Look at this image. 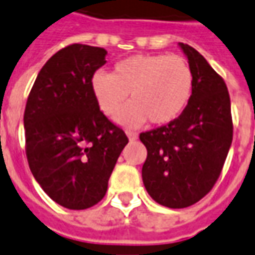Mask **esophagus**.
I'll use <instances>...</instances> for the list:
<instances>
[{"instance_id": "esophagus-1", "label": "esophagus", "mask_w": 255, "mask_h": 255, "mask_svg": "<svg viewBox=\"0 0 255 255\" xmlns=\"http://www.w3.org/2000/svg\"><path fill=\"white\" fill-rule=\"evenodd\" d=\"M126 136H128V139L130 140V141L137 140V133H134V131H126Z\"/></svg>"}]
</instances>
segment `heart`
Here are the masks:
<instances>
[{
    "instance_id": "1",
    "label": "heart",
    "mask_w": 255,
    "mask_h": 255,
    "mask_svg": "<svg viewBox=\"0 0 255 255\" xmlns=\"http://www.w3.org/2000/svg\"><path fill=\"white\" fill-rule=\"evenodd\" d=\"M91 90L108 116L117 114L127 94H131L132 104L115 118L119 125L137 128L147 119L154 125H167L188 107L194 91V73L181 56L134 54L119 61L112 74L94 73Z\"/></svg>"
}]
</instances>
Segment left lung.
Instances as JSON below:
<instances>
[{"mask_svg":"<svg viewBox=\"0 0 255 255\" xmlns=\"http://www.w3.org/2000/svg\"><path fill=\"white\" fill-rule=\"evenodd\" d=\"M178 46L194 73L191 101L175 121L140 134L147 148L143 184L155 202L171 209L191 206L211 191L233 140L226 84L201 53Z\"/></svg>","mask_w":255,"mask_h":255,"instance_id":"8db88e82","label":"left lung"}]
</instances>
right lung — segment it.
<instances>
[{
	"instance_id": "add662e5",
	"label": "right lung",
	"mask_w": 255,
	"mask_h": 255,
	"mask_svg": "<svg viewBox=\"0 0 255 255\" xmlns=\"http://www.w3.org/2000/svg\"><path fill=\"white\" fill-rule=\"evenodd\" d=\"M107 54L87 44L61 49L39 71L25 108L29 168L54 202L73 211L91 208L105 196L129 141L92 95L91 78Z\"/></svg>"
}]
</instances>
